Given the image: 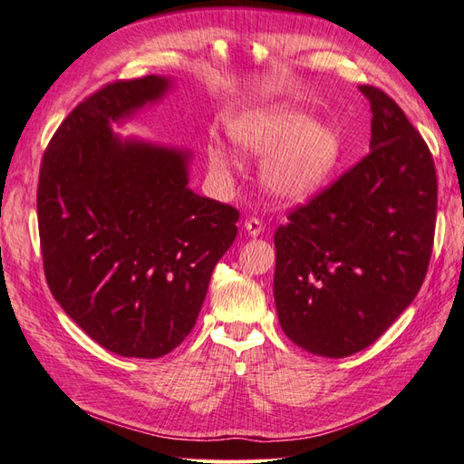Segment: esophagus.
<instances>
[{
    "label": "esophagus",
    "instance_id": "esophagus-1",
    "mask_svg": "<svg viewBox=\"0 0 464 464\" xmlns=\"http://www.w3.org/2000/svg\"><path fill=\"white\" fill-rule=\"evenodd\" d=\"M245 231H247L249 237H257V235H261L263 231V223L259 219H255V217H251V219H245Z\"/></svg>",
    "mask_w": 464,
    "mask_h": 464
}]
</instances>
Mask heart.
<instances>
[{
    "label": "heart",
    "instance_id": "1",
    "mask_svg": "<svg viewBox=\"0 0 464 464\" xmlns=\"http://www.w3.org/2000/svg\"><path fill=\"white\" fill-rule=\"evenodd\" d=\"M233 143L249 157H265L261 185L275 203L301 205L317 195L339 167L343 140L327 123H317L303 107L279 103L239 115L229 127ZM207 160L215 173H229L233 157L211 143Z\"/></svg>",
    "mask_w": 464,
    "mask_h": 464
}]
</instances>
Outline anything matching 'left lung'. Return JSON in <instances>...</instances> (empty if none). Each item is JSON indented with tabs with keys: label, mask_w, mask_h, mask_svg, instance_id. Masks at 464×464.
<instances>
[{
	"label": "left lung",
	"mask_w": 464,
	"mask_h": 464,
	"mask_svg": "<svg viewBox=\"0 0 464 464\" xmlns=\"http://www.w3.org/2000/svg\"><path fill=\"white\" fill-rule=\"evenodd\" d=\"M371 153L275 233L273 295L283 333L319 357L367 349L415 301L437 221V171L391 97L361 85Z\"/></svg>",
	"instance_id": "obj_1"
}]
</instances>
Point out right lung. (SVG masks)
<instances>
[{
  "label": "right lung",
  "mask_w": 464,
  "mask_h": 464,
  "mask_svg": "<svg viewBox=\"0 0 464 464\" xmlns=\"http://www.w3.org/2000/svg\"><path fill=\"white\" fill-rule=\"evenodd\" d=\"M173 80L115 82L49 141L37 221L49 291L103 349L157 359L195 327L239 211L189 189L191 153L113 133L161 102Z\"/></svg>",
  "instance_id": "add662e5"
}]
</instances>
